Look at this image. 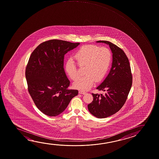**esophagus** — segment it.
Listing matches in <instances>:
<instances>
[{
	"label": "esophagus",
	"mask_w": 159,
	"mask_h": 159,
	"mask_svg": "<svg viewBox=\"0 0 159 159\" xmlns=\"http://www.w3.org/2000/svg\"><path fill=\"white\" fill-rule=\"evenodd\" d=\"M79 93L80 94H86L87 93L85 91H83V90H80L79 91Z\"/></svg>",
	"instance_id": "1"
}]
</instances>
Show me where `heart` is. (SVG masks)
Wrapping results in <instances>:
<instances>
[{
    "label": "heart",
    "instance_id": "heart-1",
    "mask_svg": "<svg viewBox=\"0 0 159 159\" xmlns=\"http://www.w3.org/2000/svg\"><path fill=\"white\" fill-rule=\"evenodd\" d=\"M79 66L85 67V75L79 79L74 84L76 89L86 90L94 85L95 81L99 82L104 78L111 62V53L105 48L94 45L81 47L74 54ZM65 69L71 79L75 81L79 78L78 66L73 59H69L65 63Z\"/></svg>",
    "mask_w": 159,
    "mask_h": 159
}]
</instances>
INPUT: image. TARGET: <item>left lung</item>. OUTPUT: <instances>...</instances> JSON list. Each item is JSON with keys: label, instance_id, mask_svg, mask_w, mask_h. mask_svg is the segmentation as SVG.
<instances>
[{"label": "left lung", "instance_id": "8db88e82", "mask_svg": "<svg viewBox=\"0 0 159 159\" xmlns=\"http://www.w3.org/2000/svg\"><path fill=\"white\" fill-rule=\"evenodd\" d=\"M96 42L109 45L112 53V66L104 81L96 88L106 93H92L93 100L88 107L95 117L105 118L119 111L125 104L132 86L133 76L129 59L121 48L108 41Z\"/></svg>", "mask_w": 159, "mask_h": 159}]
</instances>
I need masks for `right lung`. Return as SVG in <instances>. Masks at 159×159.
<instances>
[{
    "instance_id": "obj_1",
    "label": "right lung",
    "mask_w": 159,
    "mask_h": 159,
    "mask_svg": "<svg viewBox=\"0 0 159 159\" xmlns=\"http://www.w3.org/2000/svg\"><path fill=\"white\" fill-rule=\"evenodd\" d=\"M79 43L52 39L39 44L31 53L25 69L28 89L43 113L56 116L63 112L77 90H69L70 81L64 69V55Z\"/></svg>"
}]
</instances>
